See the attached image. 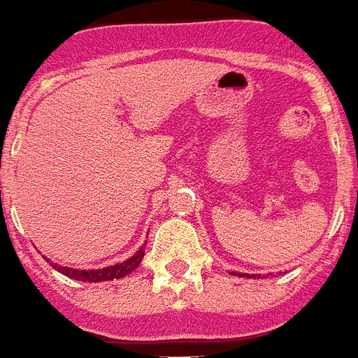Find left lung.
<instances>
[{
  "label": "left lung",
  "mask_w": 358,
  "mask_h": 358,
  "mask_svg": "<svg viewBox=\"0 0 358 358\" xmlns=\"http://www.w3.org/2000/svg\"><path fill=\"white\" fill-rule=\"evenodd\" d=\"M234 273V271H233ZM234 275H236V273H234ZM238 275H242V277H255V275H250V273H238Z\"/></svg>",
  "instance_id": "8db88e82"
}]
</instances>
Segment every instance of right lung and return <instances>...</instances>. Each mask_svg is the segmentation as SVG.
<instances>
[{
    "mask_svg": "<svg viewBox=\"0 0 358 358\" xmlns=\"http://www.w3.org/2000/svg\"><path fill=\"white\" fill-rule=\"evenodd\" d=\"M144 245L140 248L133 257H129L124 262H118L114 266H107L101 270H73V268H66V266H59L57 262H50L57 271H61L62 275L71 277L76 281H88V282H99V281H114V279H122V277L129 275L131 271L136 270L138 264L144 259Z\"/></svg>",
    "mask_w": 358,
    "mask_h": 358,
    "instance_id": "1",
    "label": "right lung"
}]
</instances>
